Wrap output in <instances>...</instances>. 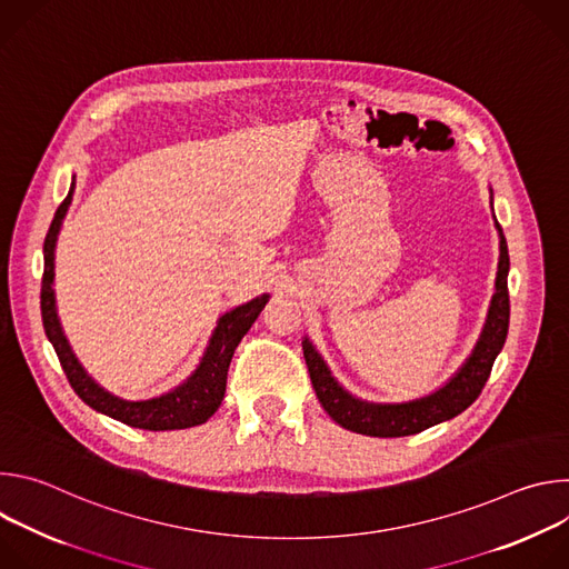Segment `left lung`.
<instances>
[{
  "mask_svg": "<svg viewBox=\"0 0 569 569\" xmlns=\"http://www.w3.org/2000/svg\"><path fill=\"white\" fill-rule=\"evenodd\" d=\"M496 227L500 231V263L489 317H486L472 353L466 358L461 369L437 391L408 402H369L356 398L333 378L327 362L315 351L312 342L303 338V358L312 389L321 408L329 412L338 426L367 437H410L455 419L475 402L486 380H489L493 362L502 351L509 333V250L502 227L498 222Z\"/></svg>",
  "mask_w": 569,
  "mask_h": 569,
  "instance_id": "obj_1",
  "label": "left lung"
}]
</instances>
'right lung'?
I'll return each instance as SVG.
<instances>
[{
	"label": "right lung",
	"mask_w": 569,
	"mask_h": 569,
	"mask_svg": "<svg viewBox=\"0 0 569 569\" xmlns=\"http://www.w3.org/2000/svg\"><path fill=\"white\" fill-rule=\"evenodd\" d=\"M76 182H71L67 198L60 202L51 227L44 238V274H42V290H40V310H42V323H44V333L49 342L56 349V356L62 365V371L73 387V391L80 396V400H86L92 410L121 421L130 428L139 430H184L200 426L211 419V415L220 408V402L224 398V387H227V369L231 362V356L250 329L254 319L261 315L266 308L270 295H261L248 303L236 306L233 310L224 312L216 329L209 338L207 351L196 367V371L176 389L148 398V400H126L108 389H103L86 369L78 362L73 356L62 327L56 312V297H53V259H56V240L64 220V213L71 204Z\"/></svg>",
	"instance_id": "right-lung-1"
}]
</instances>
